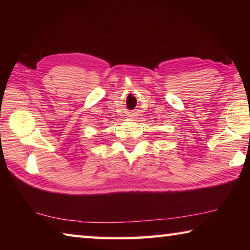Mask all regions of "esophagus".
Listing matches in <instances>:
<instances>
[{
  "instance_id": "obj_1",
  "label": "esophagus",
  "mask_w": 250,
  "mask_h": 250,
  "mask_svg": "<svg viewBox=\"0 0 250 250\" xmlns=\"http://www.w3.org/2000/svg\"><path fill=\"white\" fill-rule=\"evenodd\" d=\"M130 117H132V116H130Z\"/></svg>"
}]
</instances>
